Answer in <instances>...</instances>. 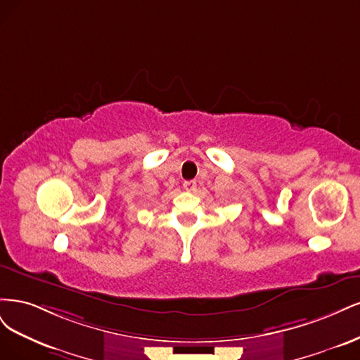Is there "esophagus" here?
Here are the masks:
<instances>
[{
    "label": "esophagus",
    "instance_id": "1",
    "mask_svg": "<svg viewBox=\"0 0 360 360\" xmlns=\"http://www.w3.org/2000/svg\"><path fill=\"white\" fill-rule=\"evenodd\" d=\"M184 188L187 191H194L195 190V181H185L184 182Z\"/></svg>",
    "mask_w": 360,
    "mask_h": 360
}]
</instances>
